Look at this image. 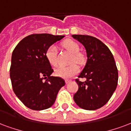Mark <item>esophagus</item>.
Here are the masks:
<instances>
[{
  "label": "esophagus",
  "mask_w": 131,
  "mask_h": 131,
  "mask_svg": "<svg viewBox=\"0 0 131 131\" xmlns=\"http://www.w3.org/2000/svg\"><path fill=\"white\" fill-rule=\"evenodd\" d=\"M71 82V80H65V83L66 84H68L69 83H70Z\"/></svg>",
  "instance_id": "1"
}]
</instances>
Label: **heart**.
I'll use <instances>...</instances> for the list:
<instances>
[{
    "label": "heart",
    "instance_id": "obj_1",
    "mask_svg": "<svg viewBox=\"0 0 131 131\" xmlns=\"http://www.w3.org/2000/svg\"><path fill=\"white\" fill-rule=\"evenodd\" d=\"M62 46L67 51L72 54L70 62L71 63H77L78 64H83L84 62V57L83 54L79 53V46L75 41L67 39L62 43ZM46 58L51 65L56 67L58 65L57 59V48L55 45H51L47 48L46 51ZM79 71L78 67L75 64H72L68 67L60 66L55 70V74L57 76L63 78H69L76 75Z\"/></svg>",
    "mask_w": 131,
    "mask_h": 131
}]
</instances>
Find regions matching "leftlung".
<instances>
[{
  "instance_id": "8db88e82",
  "label": "left lung",
  "mask_w": 131,
  "mask_h": 131,
  "mask_svg": "<svg viewBox=\"0 0 131 131\" xmlns=\"http://www.w3.org/2000/svg\"><path fill=\"white\" fill-rule=\"evenodd\" d=\"M73 38L86 49L87 62L78 78L75 79L78 90L73 100L81 108L95 110L110 100L118 83V71L114 57L107 46L96 37L90 35H73Z\"/></svg>"
}]
</instances>
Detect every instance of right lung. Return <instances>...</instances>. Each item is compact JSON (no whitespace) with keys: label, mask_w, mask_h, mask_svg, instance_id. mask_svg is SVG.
<instances>
[{"label":"right lung","mask_w":131,"mask_h":131,"mask_svg":"<svg viewBox=\"0 0 131 131\" xmlns=\"http://www.w3.org/2000/svg\"><path fill=\"white\" fill-rule=\"evenodd\" d=\"M64 35L33 34L15 47L12 55L10 79L13 91L30 109L42 110L55 103L64 80L51 76L53 69L46 58L47 48Z\"/></svg>","instance_id":"1"}]
</instances>
